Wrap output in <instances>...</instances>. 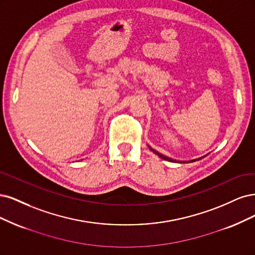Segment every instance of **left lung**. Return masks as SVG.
I'll list each match as a JSON object with an SVG mask.
<instances>
[{"label": "left lung", "instance_id": "8db88e82", "mask_svg": "<svg viewBox=\"0 0 255 255\" xmlns=\"http://www.w3.org/2000/svg\"><path fill=\"white\" fill-rule=\"evenodd\" d=\"M148 147H149V149H150L152 152H154L155 154L159 155V157H160L161 159L165 160V161H169V162H172V163H193V162L199 161V160H201V159L205 158V157H207V155L210 153V152H209V153H207V154H203V155H201V157H199V158H196V159H193V160H188V161H180V160H175V159H172V158H169V157H167V155H165V154H162V153H160L159 151H157V150H155V149H153L152 147H150L149 145H148Z\"/></svg>", "mask_w": 255, "mask_h": 255}]
</instances>
